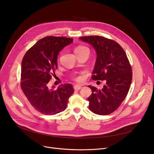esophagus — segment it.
<instances>
[{
  "instance_id": "obj_1",
  "label": "esophagus",
  "mask_w": 154,
  "mask_h": 154,
  "mask_svg": "<svg viewBox=\"0 0 154 154\" xmlns=\"http://www.w3.org/2000/svg\"><path fill=\"white\" fill-rule=\"evenodd\" d=\"M81 88H82V87L80 86V85H75V86L74 87V90H75V91H79V90H80Z\"/></svg>"
}]
</instances>
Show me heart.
Masks as SVG:
<instances>
[{
    "label": "heart",
    "mask_w": 154,
    "mask_h": 154,
    "mask_svg": "<svg viewBox=\"0 0 154 154\" xmlns=\"http://www.w3.org/2000/svg\"><path fill=\"white\" fill-rule=\"evenodd\" d=\"M85 50H88V49L87 47H85V46L79 45V46H78V47H76L75 48V49H74V53H76V54H79V53L83 52V51H85ZM75 80L77 82H81L83 80V78H82V76H80L76 77L75 78Z\"/></svg>",
    "instance_id": "obj_1"
}]
</instances>
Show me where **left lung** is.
Returning <instances> with one entry per match:
<instances>
[{
  "mask_svg": "<svg viewBox=\"0 0 154 154\" xmlns=\"http://www.w3.org/2000/svg\"><path fill=\"white\" fill-rule=\"evenodd\" d=\"M79 38L91 44L96 51L97 58L92 79L106 82L101 89L88 86L92 90L87 99L88 108L96 114H110L122 104L131 85L132 72L127 56L121 45L112 40L100 36Z\"/></svg>",
  "mask_w": 154,
  "mask_h": 154,
  "instance_id": "obj_1",
  "label": "left lung"
}]
</instances>
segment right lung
Wrapping results in <instances>:
<instances>
[{"instance_id": "add662e5", "label": "right lung", "mask_w": 154, "mask_h": 154, "mask_svg": "<svg viewBox=\"0 0 154 154\" xmlns=\"http://www.w3.org/2000/svg\"><path fill=\"white\" fill-rule=\"evenodd\" d=\"M63 36H46L25 54L22 61L20 85L31 105L42 114L54 115L66 110L69 98L74 91L70 83L49 88V82L58 68L60 51L72 43Z\"/></svg>"}]
</instances>
